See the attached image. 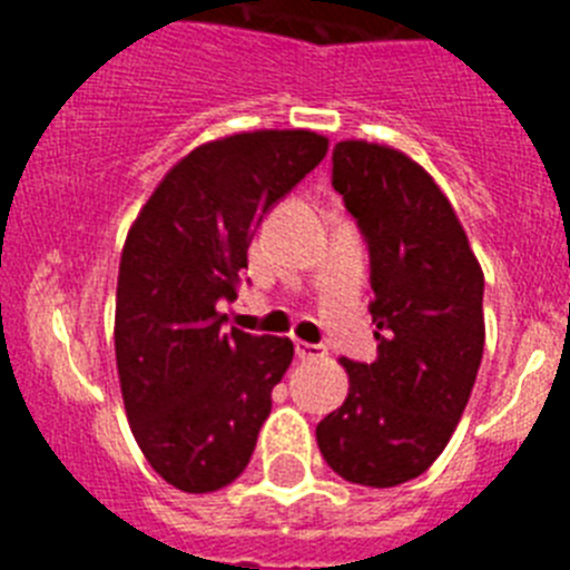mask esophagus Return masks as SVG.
I'll return each mask as SVG.
<instances>
[{
  "instance_id": "esophagus-1",
  "label": "esophagus",
  "mask_w": 570,
  "mask_h": 570,
  "mask_svg": "<svg viewBox=\"0 0 570 570\" xmlns=\"http://www.w3.org/2000/svg\"><path fill=\"white\" fill-rule=\"evenodd\" d=\"M296 356H299L302 362H308V360H322L325 356V347L322 345H311V342H296Z\"/></svg>"
}]
</instances>
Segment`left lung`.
<instances>
[{
	"label": "left lung",
	"instance_id": "1",
	"mask_svg": "<svg viewBox=\"0 0 570 570\" xmlns=\"http://www.w3.org/2000/svg\"><path fill=\"white\" fill-rule=\"evenodd\" d=\"M334 188L371 254L376 360H342L347 396L316 425L342 480L394 488L434 465L468 405L485 345L482 276L454 208L387 145L334 148Z\"/></svg>",
	"mask_w": 570,
	"mask_h": 570
}]
</instances>
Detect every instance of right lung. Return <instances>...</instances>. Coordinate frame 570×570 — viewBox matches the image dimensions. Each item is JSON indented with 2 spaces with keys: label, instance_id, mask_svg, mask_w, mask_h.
I'll use <instances>...</instances> for the list:
<instances>
[{
  "label": "right lung",
  "instance_id": "1",
  "mask_svg": "<svg viewBox=\"0 0 570 570\" xmlns=\"http://www.w3.org/2000/svg\"><path fill=\"white\" fill-rule=\"evenodd\" d=\"M328 154L314 130H250L183 156L142 205L119 262L114 345L125 414L168 485L210 493L245 471L288 336L225 331L262 216Z\"/></svg>",
  "mask_w": 570,
  "mask_h": 570
}]
</instances>
